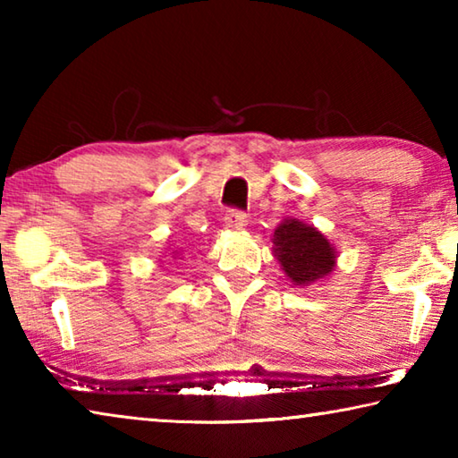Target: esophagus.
Wrapping results in <instances>:
<instances>
[{"label": "esophagus", "instance_id": "1", "mask_svg": "<svg viewBox=\"0 0 458 458\" xmlns=\"http://www.w3.org/2000/svg\"><path fill=\"white\" fill-rule=\"evenodd\" d=\"M248 222L246 212L238 210V208H230L226 212V226L232 230H242Z\"/></svg>", "mask_w": 458, "mask_h": 458}]
</instances>
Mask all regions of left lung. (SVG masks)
<instances>
[{"mask_svg": "<svg viewBox=\"0 0 458 458\" xmlns=\"http://www.w3.org/2000/svg\"><path fill=\"white\" fill-rule=\"evenodd\" d=\"M275 254L294 284H311L329 275L335 265V248L319 230L299 220H284L275 230Z\"/></svg>", "mask_w": 458, "mask_h": 458, "instance_id": "8db88e82", "label": "left lung"}]
</instances>
